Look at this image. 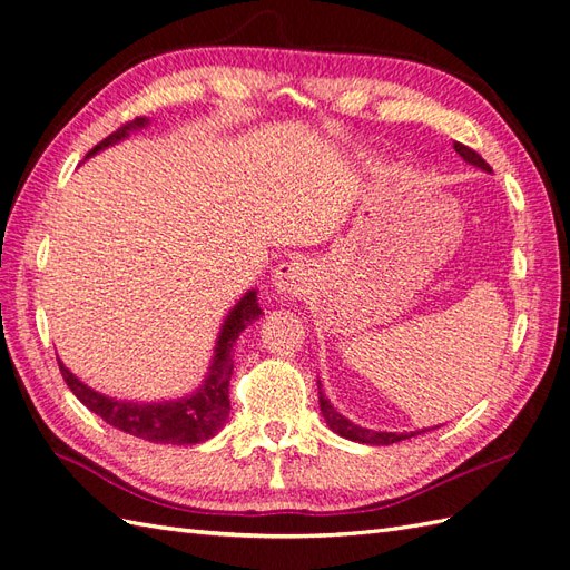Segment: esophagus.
Instances as JSON below:
<instances>
[{"mask_svg": "<svg viewBox=\"0 0 570 570\" xmlns=\"http://www.w3.org/2000/svg\"><path fill=\"white\" fill-rule=\"evenodd\" d=\"M272 282H274L276 294L294 298V296H303L305 291L313 288L315 272H313L308 262L301 259V257H294V259L282 262V265L274 269Z\"/></svg>", "mask_w": 570, "mask_h": 570, "instance_id": "esophagus-1", "label": "esophagus"}]
</instances>
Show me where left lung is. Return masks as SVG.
Masks as SVG:
<instances>
[{"label": "left lung", "mask_w": 570, "mask_h": 570, "mask_svg": "<svg viewBox=\"0 0 570 570\" xmlns=\"http://www.w3.org/2000/svg\"><path fill=\"white\" fill-rule=\"evenodd\" d=\"M455 151L466 160V164H472V166H476V168H481V170H487V173H491V168H489V164L484 158H481L476 151H472L470 146H464V144H460V141H455ZM317 395H320V412H323V416H325V421H327V426L334 431V433H340L342 438H346V441H354V443H366V445H392V443H400V441H406V438H412V435H416V433H424V431H410V433H392V431H371V429H363V426H358V424H354V421H348L346 416H342L337 410H334V406L330 404V400L323 395V385H320V381H317ZM438 429V426H435Z\"/></svg>", "instance_id": "1"}]
</instances>
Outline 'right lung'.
Segmentation results:
<instances>
[{"instance_id":"obj_1","label":"right lung","mask_w":570,"mask_h":570,"mask_svg":"<svg viewBox=\"0 0 570 570\" xmlns=\"http://www.w3.org/2000/svg\"><path fill=\"white\" fill-rule=\"evenodd\" d=\"M149 125L146 118H137L132 122L122 125L115 129L110 137H106L98 146L86 154V158L108 149V146L122 141L129 132L141 129ZM262 311L257 303V291H247V294L233 305V311L226 315L222 332H218V340L214 346V358L207 377L204 383L193 392V395L180 397V400H166V402H125L115 400L108 395H100V392L83 385L79 377L71 373L65 363H60V371L69 390L75 392L77 400L89 406L94 414H98L106 424L120 429L129 435L144 438L149 443H170V445H195L204 443L214 438L222 426L226 424L228 412H230V400H228V383L233 375V344L240 337V332L259 320Z\"/></svg>"}]
</instances>
